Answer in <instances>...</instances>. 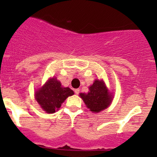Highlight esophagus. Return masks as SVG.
<instances>
[{"instance_id": "esophagus-1", "label": "esophagus", "mask_w": 157, "mask_h": 157, "mask_svg": "<svg viewBox=\"0 0 157 157\" xmlns=\"http://www.w3.org/2000/svg\"><path fill=\"white\" fill-rule=\"evenodd\" d=\"M75 93L76 94H78L80 93V89H75Z\"/></svg>"}]
</instances>
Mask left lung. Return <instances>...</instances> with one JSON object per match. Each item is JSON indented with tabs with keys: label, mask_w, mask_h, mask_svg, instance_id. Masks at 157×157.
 Returning <instances> with one entry per match:
<instances>
[{
	"label": "left lung",
	"mask_w": 157,
	"mask_h": 157,
	"mask_svg": "<svg viewBox=\"0 0 157 157\" xmlns=\"http://www.w3.org/2000/svg\"><path fill=\"white\" fill-rule=\"evenodd\" d=\"M80 97L88 109L94 113H99L107 109L113 100V96L108 90L105 82L99 80H95L90 86L89 92L80 93Z\"/></svg>",
	"instance_id": "1"
}]
</instances>
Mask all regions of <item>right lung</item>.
Listing matches in <instances>:
<instances>
[{
	"label": "right lung",
	"instance_id": "obj_1",
	"mask_svg": "<svg viewBox=\"0 0 157 157\" xmlns=\"http://www.w3.org/2000/svg\"><path fill=\"white\" fill-rule=\"evenodd\" d=\"M74 94L68 87H63L56 77H52L35 91V99L44 111L53 113L60 108L68 97Z\"/></svg>",
	"mask_w": 157,
	"mask_h": 157
}]
</instances>
